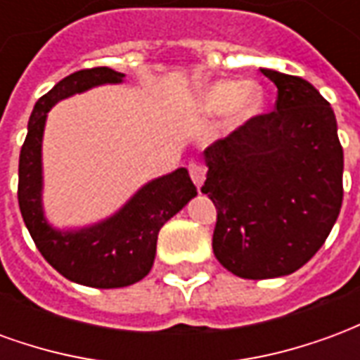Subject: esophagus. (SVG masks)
<instances>
[{
	"label": "esophagus",
	"mask_w": 360,
	"mask_h": 360,
	"mask_svg": "<svg viewBox=\"0 0 360 360\" xmlns=\"http://www.w3.org/2000/svg\"><path fill=\"white\" fill-rule=\"evenodd\" d=\"M188 173H191V179H193L196 187H202L204 179H206V165L200 164V162H191L188 164Z\"/></svg>",
	"instance_id": "esophagus-1"
}]
</instances>
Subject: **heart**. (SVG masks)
Listing matches in <instances>:
<instances>
[{"instance_id":"obj_1","label":"heart","mask_w":360,"mask_h":360,"mask_svg":"<svg viewBox=\"0 0 360 360\" xmlns=\"http://www.w3.org/2000/svg\"><path fill=\"white\" fill-rule=\"evenodd\" d=\"M264 103V94L257 84H241L237 81H218L200 94V108L206 113H221L234 105L237 121L255 117Z\"/></svg>"}]
</instances>
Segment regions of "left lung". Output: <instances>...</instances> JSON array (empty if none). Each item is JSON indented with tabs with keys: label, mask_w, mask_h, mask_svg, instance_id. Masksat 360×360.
I'll use <instances>...</instances> for the list:
<instances>
[{
	"label": "left lung",
	"mask_w": 360,
	"mask_h": 360,
	"mask_svg": "<svg viewBox=\"0 0 360 360\" xmlns=\"http://www.w3.org/2000/svg\"><path fill=\"white\" fill-rule=\"evenodd\" d=\"M278 86L260 113L204 150V195L218 210L212 249L245 279L299 270L324 245L343 202V148L330 103L301 77L260 69Z\"/></svg>",
	"instance_id": "left-lung-1"
}]
</instances>
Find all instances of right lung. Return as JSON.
Returning <instances> with one entry per match:
<instances>
[{
  "instance_id": "right-lung-1",
  "label": "right lung",
  "mask_w": 360,
  "mask_h": 360,
  "mask_svg": "<svg viewBox=\"0 0 360 360\" xmlns=\"http://www.w3.org/2000/svg\"><path fill=\"white\" fill-rule=\"evenodd\" d=\"M123 77L110 67H92L59 81L36 102L19 158V208L36 249L61 276L98 289L141 281L154 264L162 226L196 196L188 172L179 167L144 185L115 216L98 226L65 233L48 226L42 212V134L48 111L63 98L121 82Z\"/></svg>"
}]
</instances>
